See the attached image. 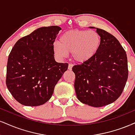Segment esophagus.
Here are the masks:
<instances>
[{"label":"esophagus","instance_id":"1","mask_svg":"<svg viewBox=\"0 0 135 135\" xmlns=\"http://www.w3.org/2000/svg\"><path fill=\"white\" fill-rule=\"evenodd\" d=\"M73 66V64H69V66H68V69H69V70H70V71L72 70Z\"/></svg>","mask_w":135,"mask_h":135}]
</instances>
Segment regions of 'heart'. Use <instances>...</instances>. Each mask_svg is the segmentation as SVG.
<instances>
[{
    "label": "heart",
    "instance_id": "heart-1",
    "mask_svg": "<svg viewBox=\"0 0 135 135\" xmlns=\"http://www.w3.org/2000/svg\"><path fill=\"white\" fill-rule=\"evenodd\" d=\"M100 46L101 37L96 31L71 30L60 37L59 43H54L53 50L59 58H65L68 53H72L74 60L83 63L97 54Z\"/></svg>",
    "mask_w": 135,
    "mask_h": 135
}]
</instances>
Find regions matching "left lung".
Segmentation results:
<instances>
[{
	"instance_id": "obj_1",
	"label": "left lung",
	"mask_w": 135,
	"mask_h": 135,
	"mask_svg": "<svg viewBox=\"0 0 135 135\" xmlns=\"http://www.w3.org/2000/svg\"><path fill=\"white\" fill-rule=\"evenodd\" d=\"M101 37L99 51L92 59L75 65L74 88L78 99L84 104L101 107L119 97L128 76L127 56L114 36L94 27Z\"/></svg>"
}]
</instances>
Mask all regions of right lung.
<instances>
[{
	"instance_id": "right-lung-1",
	"label": "right lung",
	"mask_w": 135,
	"mask_h": 135,
	"mask_svg": "<svg viewBox=\"0 0 135 135\" xmlns=\"http://www.w3.org/2000/svg\"><path fill=\"white\" fill-rule=\"evenodd\" d=\"M61 28H38L22 37L11 50L7 65L6 84L15 99L24 106L44 104L67 71L68 63L55 61L53 44Z\"/></svg>"
}]
</instances>
